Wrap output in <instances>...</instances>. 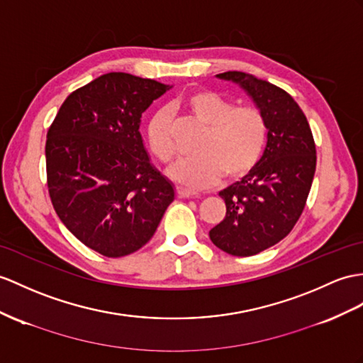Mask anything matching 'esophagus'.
<instances>
[{"instance_id":"1","label":"esophagus","mask_w":363,"mask_h":363,"mask_svg":"<svg viewBox=\"0 0 363 363\" xmlns=\"http://www.w3.org/2000/svg\"><path fill=\"white\" fill-rule=\"evenodd\" d=\"M177 196L182 197V199H188V197H197V194L192 192L191 189L179 186V188H177Z\"/></svg>"}]
</instances>
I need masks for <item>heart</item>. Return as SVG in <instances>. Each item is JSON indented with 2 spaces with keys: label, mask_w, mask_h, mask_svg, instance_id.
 Returning <instances> with one entry per match:
<instances>
[{
  "label": "heart",
  "mask_w": 363,
  "mask_h": 363,
  "mask_svg": "<svg viewBox=\"0 0 363 363\" xmlns=\"http://www.w3.org/2000/svg\"><path fill=\"white\" fill-rule=\"evenodd\" d=\"M183 103L206 128L197 145L199 154L180 158L169 169L172 180L189 189H206L222 182L225 174L228 179H240L259 163L268 132L259 109L235 108V103L208 89L189 92ZM171 128L166 109L157 111L147 126L149 146L163 163H169L175 154Z\"/></svg>",
  "instance_id": "heart-1"
}]
</instances>
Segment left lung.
<instances>
[{
  "label": "left lung",
  "instance_id": "1",
  "mask_svg": "<svg viewBox=\"0 0 363 363\" xmlns=\"http://www.w3.org/2000/svg\"><path fill=\"white\" fill-rule=\"evenodd\" d=\"M217 78L240 86L268 128L259 163L240 182L218 192L226 216L209 231L217 248L250 257L285 238L302 216L315 172V145L305 113L288 92L237 70Z\"/></svg>",
  "mask_w": 363,
  "mask_h": 363
}]
</instances>
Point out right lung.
<instances>
[{"mask_svg":"<svg viewBox=\"0 0 363 363\" xmlns=\"http://www.w3.org/2000/svg\"><path fill=\"white\" fill-rule=\"evenodd\" d=\"M171 86L104 74L70 94L48 130L52 205L87 248L123 257L145 246L175 197L149 160L141 113Z\"/></svg>","mask_w":363,"mask_h":363,"instance_id":"1","label":"right lung"}]
</instances>
